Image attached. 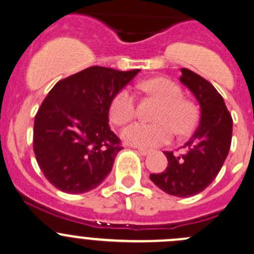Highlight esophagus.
I'll return each instance as SVG.
<instances>
[{
    "instance_id": "1",
    "label": "esophagus",
    "mask_w": 254,
    "mask_h": 254,
    "mask_svg": "<svg viewBox=\"0 0 254 254\" xmlns=\"http://www.w3.org/2000/svg\"><path fill=\"white\" fill-rule=\"evenodd\" d=\"M137 152H140L141 155H147L150 152L149 149H144V147H136Z\"/></svg>"
}]
</instances>
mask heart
<instances>
[{
  "mask_svg": "<svg viewBox=\"0 0 254 254\" xmlns=\"http://www.w3.org/2000/svg\"><path fill=\"white\" fill-rule=\"evenodd\" d=\"M142 92L157 98L161 105L155 114V123L137 122L122 131L125 142L134 146L150 147L166 144L174 131L179 136L189 135L198 123V109L191 100L182 98L179 85L167 78H151L139 83ZM109 115L113 123L124 125L135 117V99L129 89L118 90L110 100Z\"/></svg>",
  "mask_w": 254,
  "mask_h": 254,
  "instance_id": "b5f03b06",
  "label": "heart"
}]
</instances>
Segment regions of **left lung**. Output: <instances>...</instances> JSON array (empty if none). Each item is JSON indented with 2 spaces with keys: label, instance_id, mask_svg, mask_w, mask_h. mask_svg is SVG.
Here are the masks:
<instances>
[{
  "label": "left lung",
  "instance_id": "8db88e82",
  "mask_svg": "<svg viewBox=\"0 0 254 254\" xmlns=\"http://www.w3.org/2000/svg\"><path fill=\"white\" fill-rule=\"evenodd\" d=\"M181 73V83L200 103V123L181 154L165 151L166 170L151 174L150 180L169 195L189 197L202 192L220 172L230 151L233 122L222 95L208 80L186 68Z\"/></svg>",
  "mask_w": 254,
  "mask_h": 254
}]
</instances>
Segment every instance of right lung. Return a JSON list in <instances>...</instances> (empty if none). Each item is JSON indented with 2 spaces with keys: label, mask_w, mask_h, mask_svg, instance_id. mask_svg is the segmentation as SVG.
I'll list each match as a JSON object with an SVG mask.
<instances>
[{
  "label": "right lung",
  "mask_w": 254,
  "mask_h": 254,
  "mask_svg": "<svg viewBox=\"0 0 254 254\" xmlns=\"http://www.w3.org/2000/svg\"><path fill=\"white\" fill-rule=\"evenodd\" d=\"M140 69L89 67L59 80L42 102L33 127V151L44 177L67 193L99 186L123 149L110 130L109 105Z\"/></svg>",
  "instance_id": "obj_1"
}]
</instances>
